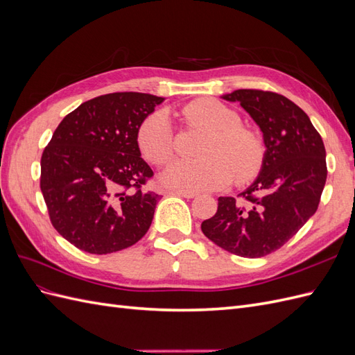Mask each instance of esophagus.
Instances as JSON below:
<instances>
[{"label": "esophagus", "mask_w": 355, "mask_h": 355, "mask_svg": "<svg viewBox=\"0 0 355 355\" xmlns=\"http://www.w3.org/2000/svg\"><path fill=\"white\" fill-rule=\"evenodd\" d=\"M171 194L173 196H179V197H184V198H194L198 194L194 191H184V189H176V191H171Z\"/></svg>", "instance_id": "obj_1"}]
</instances>
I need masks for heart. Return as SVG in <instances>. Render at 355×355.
Returning <instances> with one entry per match:
<instances>
[{"instance_id":"obj_1","label":"heart","mask_w":355,"mask_h":355,"mask_svg":"<svg viewBox=\"0 0 355 355\" xmlns=\"http://www.w3.org/2000/svg\"><path fill=\"white\" fill-rule=\"evenodd\" d=\"M180 116L187 124L202 128L197 159L171 163L159 182L164 187L184 191L218 189L232 178L245 182L259 171L265 148L253 130L240 125V115L214 99H198L185 105ZM137 145L142 155L154 164H164L173 157L175 135L164 112L149 115L139 127Z\"/></svg>"}]
</instances>
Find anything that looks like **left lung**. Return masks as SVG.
Here are the masks:
<instances>
[{"label":"left lung","instance_id":"8db88e82","mask_svg":"<svg viewBox=\"0 0 355 355\" xmlns=\"http://www.w3.org/2000/svg\"><path fill=\"white\" fill-rule=\"evenodd\" d=\"M220 98L252 116L265 154L243 198L219 197L201 231L230 253L261 257L280 249L315 213L327 179L326 148L309 116L282 94L241 89Z\"/></svg>","mask_w":355,"mask_h":355}]
</instances>
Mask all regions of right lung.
Wrapping results in <instances>:
<instances>
[{
  "instance_id": "right-lung-1",
  "label": "right lung",
  "mask_w": 355,
  "mask_h": 355,
  "mask_svg": "<svg viewBox=\"0 0 355 355\" xmlns=\"http://www.w3.org/2000/svg\"><path fill=\"white\" fill-rule=\"evenodd\" d=\"M148 93H111L63 118L41 157V191L53 227L80 250L106 254L148 232L159 196L142 189L153 170L137 132L155 106Z\"/></svg>"
}]
</instances>
